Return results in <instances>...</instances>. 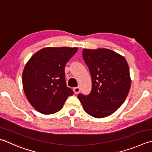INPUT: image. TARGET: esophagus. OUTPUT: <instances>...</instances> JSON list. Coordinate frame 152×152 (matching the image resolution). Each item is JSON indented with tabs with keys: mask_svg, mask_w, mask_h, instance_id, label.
<instances>
[{
	"mask_svg": "<svg viewBox=\"0 0 152 152\" xmlns=\"http://www.w3.org/2000/svg\"><path fill=\"white\" fill-rule=\"evenodd\" d=\"M73 90H74V94H78L79 92L80 91V88L79 87H76V88H74V89H73Z\"/></svg>",
	"mask_w": 152,
	"mask_h": 152,
	"instance_id": "obj_1",
	"label": "esophagus"
}]
</instances>
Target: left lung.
<instances>
[{
    "mask_svg": "<svg viewBox=\"0 0 152 152\" xmlns=\"http://www.w3.org/2000/svg\"><path fill=\"white\" fill-rule=\"evenodd\" d=\"M83 58L91 77V90L78 98L85 111L95 118L111 115L124 102L130 88L129 65L123 56L107 49H84Z\"/></svg>",
    "mask_w": 152,
    "mask_h": 152,
    "instance_id": "1",
    "label": "left lung"
}]
</instances>
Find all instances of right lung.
Returning a JSON list of instances; mask_svg holds the SVG:
<instances>
[{
    "instance_id": "1",
    "label": "right lung",
    "mask_w": 152,
    "mask_h": 152,
    "mask_svg": "<svg viewBox=\"0 0 152 152\" xmlns=\"http://www.w3.org/2000/svg\"><path fill=\"white\" fill-rule=\"evenodd\" d=\"M78 48L47 47L27 62L22 75L23 88L31 105L41 113L53 114L62 108L74 92L67 87L64 68Z\"/></svg>"
}]
</instances>
